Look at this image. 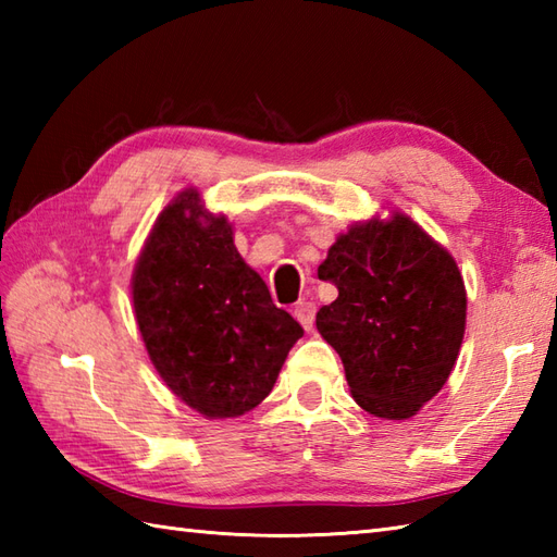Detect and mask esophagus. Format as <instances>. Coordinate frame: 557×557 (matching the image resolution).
<instances>
[{"instance_id":"1","label":"esophagus","mask_w":557,"mask_h":557,"mask_svg":"<svg viewBox=\"0 0 557 557\" xmlns=\"http://www.w3.org/2000/svg\"><path fill=\"white\" fill-rule=\"evenodd\" d=\"M294 318L304 325V330H311L313 318H315V304L309 299H301L297 306H294Z\"/></svg>"}]
</instances>
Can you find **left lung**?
Returning <instances> with one entry per match:
<instances>
[{"label": "left lung", "instance_id": "8db88e82", "mask_svg": "<svg viewBox=\"0 0 557 557\" xmlns=\"http://www.w3.org/2000/svg\"><path fill=\"white\" fill-rule=\"evenodd\" d=\"M318 277L337 299L315 327L342 363L354 401L401 421L447 383L467 323V289L455 258L405 212L357 222L337 236Z\"/></svg>", "mask_w": 557, "mask_h": 557}]
</instances>
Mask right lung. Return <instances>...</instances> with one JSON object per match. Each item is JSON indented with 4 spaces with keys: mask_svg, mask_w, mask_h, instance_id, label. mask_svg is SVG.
<instances>
[{
    "mask_svg": "<svg viewBox=\"0 0 557 557\" xmlns=\"http://www.w3.org/2000/svg\"><path fill=\"white\" fill-rule=\"evenodd\" d=\"M132 294L152 366L206 419L258 407L304 335L244 263L227 218L208 212L196 188L176 196L152 224Z\"/></svg>",
    "mask_w": 557,
    "mask_h": 557,
    "instance_id": "right-lung-1",
    "label": "right lung"
}]
</instances>
